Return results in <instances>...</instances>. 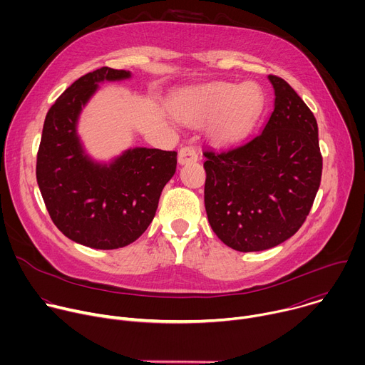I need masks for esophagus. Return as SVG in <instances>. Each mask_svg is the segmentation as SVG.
<instances>
[{
    "mask_svg": "<svg viewBox=\"0 0 365 365\" xmlns=\"http://www.w3.org/2000/svg\"><path fill=\"white\" fill-rule=\"evenodd\" d=\"M197 160V153L193 147H183L180 148L179 151V155H178V162L179 165H187V163H193Z\"/></svg>",
    "mask_w": 365,
    "mask_h": 365,
    "instance_id": "esophagus-1",
    "label": "esophagus"
}]
</instances>
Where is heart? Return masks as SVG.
Wrapping results in <instances>:
<instances>
[{"instance_id": "heart-1", "label": "heart", "mask_w": 365, "mask_h": 365, "mask_svg": "<svg viewBox=\"0 0 365 365\" xmlns=\"http://www.w3.org/2000/svg\"><path fill=\"white\" fill-rule=\"evenodd\" d=\"M263 107L264 93L257 83L214 82L182 93L175 102L173 114L180 123L189 125L214 120L211 138L225 144L245 135Z\"/></svg>"}]
</instances>
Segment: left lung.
Returning a JSON list of instances; mask_svg holds the SVG:
<instances>
[{
	"label": "left lung",
	"mask_w": 365,
	"mask_h": 365,
	"mask_svg": "<svg viewBox=\"0 0 365 365\" xmlns=\"http://www.w3.org/2000/svg\"><path fill=\"white\" fill-rule=\"evenodd\" d=\"M274 110L262 133L237 145L206 148L205 210L228 247L263 251L304 222L322 176L317 118L294 89L269 75Z\"/></svg>",
	"instance_id": "obj_1"
}]
</instances>
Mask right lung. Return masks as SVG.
I'll list each match as a JSON object with an SVG mask.
<instances>
[{
  "instance_id": "obj_1",
  "label": "right lung",
  "mask_w": 365,
  "mask_h": 365,
  "mask_svg": "<svg viewBox=\"0 0 365 365\" xmlns=\"http://www.w3.org/2000/svg\"><path fill=\"white\" fill-rule=\"evenodd\" d=\"M128 78V71L103 66L75 81L48 110L37 153L36 178L51 221L69 240L96 250L134 242L176 172V151L135 147L110 163L85 153L76 131L82 108L98 83Z\"/></svg>"
}]
</instances>
